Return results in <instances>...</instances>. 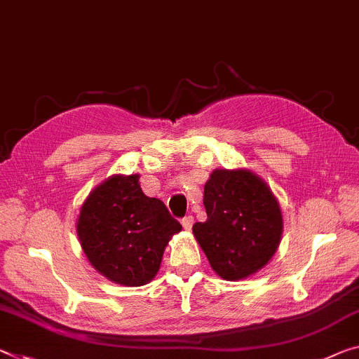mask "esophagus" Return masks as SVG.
Masks as SVG:
<instances>
[{
  "instance_id": "esophagus-1",
  "label": "esophagus",
  "mask_w": 359,
  "mask_h": 359,
  "mask_svg": "<svg viewBox=\"0 0 359 359\" xmlns=\"http://www.w3.org/2000/svg\"><path fill=\"white\" fill-rule=\"evenodd\" d=\"M192 223H194V217H192V215H187V217L183 218V222H181V224H183V228L186 231H191Z\"/></svg>"
}]
</instances>
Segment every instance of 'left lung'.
Listing matches in <instances>:
<instances>
[{"instance_id": "left-lung-1", "label": "left lung", "mask_w": 359, "mask_h": 359, "mask_svg": "<svg viewBox=\"0 0 359 359\" xmlns=\"http://www.w3.org/2000/svg\"><path fill=\"white\" fill-rule=\"evenodd\" d=\"M207 222L192 226L215 273L245 279L276 253L283 236L278 198L249 170H213L203 187Z\"/></svg>"}]
</instances>
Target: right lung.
<instances>
[{
  "instance_id": "obj_1",
  "label": "right lung",
  "mask_w": 359,
  "mask_h": 359,
  "mask_svg": "<svg viewBox=\"0 0 359 359\" xmlns=\"http://www.w3.org/2000/svg\"><path fill=\"white\" fill-rule=\"evenodd\" d=\"M181 224L140 175H114L93 189L80 210L76 234L88 260L112 283L144 285L161 268L163 250Z\"/></svg>"
}]
</instances>
